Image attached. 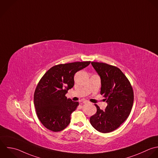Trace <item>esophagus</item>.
Wrapping results in <instances>:
<instances>
[{
	"mask_svg": "<svg viewBox=\"0 0 158 158\" xmlns=\"http://www.w3.org/2000/svg\"><path fill=\"white\" fill-rule=\"evenodd\" d=\"M82 103H84V104H88V103H89V102L87 100H83Z\"/></svg>",
	"mask_w": 158,
	"mask_h": 158,
	"instance_id": "1",
	"label": "esophagus"
}]
</instances>
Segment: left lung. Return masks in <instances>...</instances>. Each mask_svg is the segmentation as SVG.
<instances>
[{
	"mask_svg": "<svg viewBox=\"0 0 158 158\" xmlns=\"http://www.w3.org/2000/svg\"><path fill=\"white\" fill-rule=\"evenodd\" d=\"M101 79L100 94L105 98V111L95 105L97 113L90 118L91 125L102 133L118 129L128 118L134 103L131 84L118 68L104 63L92 62Z\"/></svg>",
	"mask_w": 158,
	"mask_h": 158,
	"instance_id": "obj_1",
	"label": "left lung"
}]
</instances>
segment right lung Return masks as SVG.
Listing matches in <instances>:
<instances>
[{
    "label": "right lung",
    "mask_w": 158,
    "mask_h": 158,
    "mask_svg": "<svg viewBox=\"0 0 158 158\" xmlns=\"http://www.w3.org/2000/svg\"><path fill=\"white\" fill-rule=\"evenodd\" d=\"M90 61L60 64L52 67L40 80L34 95L37 116L48 130L59 132L71 122V115L79 102L65 96L73 87L74 76L89 65Z\"/></svg>",
    "instance_id": "add662e5"
}]
</instances>
